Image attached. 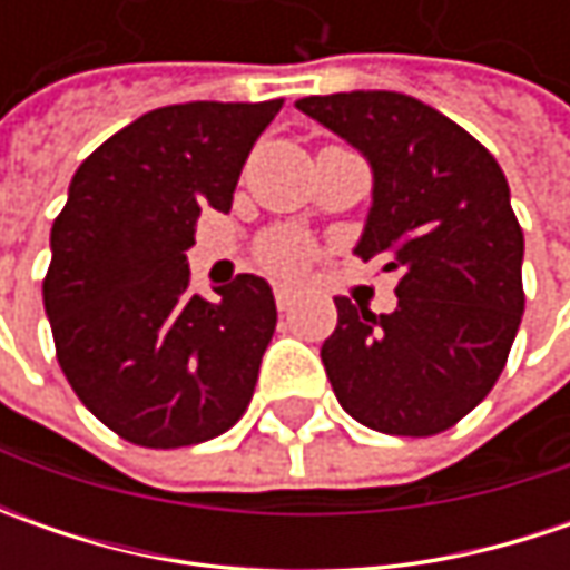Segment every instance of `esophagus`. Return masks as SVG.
Masks as SVG:
<instances>
[{"label":"esophagus","instance_id":"obj_1","mask_svg":"<svg viewBox=\"0 0 570 570\" xmlns=\"http://www.w3.org/2000/svg\"><path fill=\"white\" fill-rule=\"evenodd\" d=\"M295 288H288V285H275V307L282 311V314H288L292 307H295Z\"/></svg>","mask_w":570,"mask_h":570}]
</instances>
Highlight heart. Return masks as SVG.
<instances>
[{"label":"heart","instance_id":"b5f03b06","mask_svg":"<svg viewBox=\"0 0 570 570\" xmlns=\"http://www.w3.org/2000/svg\"><path fill=\"white\" fill-rule=\"evenodd\" d=\"M314 244L297 230H273L259 244V259L275 273H297L311 263Z\"/></svg>","mask_w":570,"mask_h":570}]
</instances>
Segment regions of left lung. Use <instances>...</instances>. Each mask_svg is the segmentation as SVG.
Here are the masks:
<instances>
[{"label":"left lung","mask_w":570,"mask_h":570,"mask_svg":"<svg viewBox=\"0 0 570 570\" xmlns=\"http://www.w3.org/2000/svg\"><path fill=\"white\" fill-rule=\"evenodd\" d=\"M297 110L371 161L374 206L355 253L400 273L393 314L336 297L340 323L320 348L333 393L374 431L441 434L489 396L523 317V230L504 170L409 95H314Z\"/></svg>","instance_id":"obj_1"}]
</instances>
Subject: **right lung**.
<instances>
[{
  "instance_id": "1",
  "label": "right lung",
  "mask_w": 570,
  "mask_h": 570,
  "mask_svg": "<svg viewBox=\"0 0 570 570\" xmlns=\"http://www.w3.org/2000/svg\"><path fill=\"white\" fill-rule=\"evenodd\" d=\"M282 100L170 104L95 148L50 230L43 307L56 362L122 441L170 450L225 434L275 333L273 288L244 273L218 301L189 288L206 208L228 212Z\"/></svg>"
}]
</instances>
